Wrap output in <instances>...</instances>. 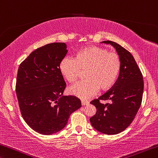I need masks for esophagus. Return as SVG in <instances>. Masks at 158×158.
<instances>
[{"instance_id": "obj_1", "label": "esophagus", "mask_w": 158, "mask_h": 158, "mask_svg": "<svg viewBox=\"0 0 158 158\" xmlns=\"http://www.w3.org/2000/svg\"><path fill=\"white\" fill-rule=\"evenodd\" d=\"M81 104L82 106H85V105H87V104H89V102L87 101H84V100H82L81 101Z\"/></svg>"}]
</instances>
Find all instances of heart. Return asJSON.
I'll list each match as a JSON object with an SVG mask.
<instances>
[{
	"label": "heart",
	"instance_id": "obj_1",
	"mask_svg": "<svg viewBox=\"0 0 158 158\" xmlns=\"http://www.w3.org/2000/svg\"><path fill=\"white\" fill-rule=\"evenodd\" d=\"M121 60L118 54L106 48L89 46L77 53L76 59L65 58L60 63V71L69 82H75L85 71L86 80L71 86L69 93L82 99L90 98L100 91L108 90L118 78Z\"/></svg>",
	"mask_w": 158,
	"mask_h": 158
}]
</instances>
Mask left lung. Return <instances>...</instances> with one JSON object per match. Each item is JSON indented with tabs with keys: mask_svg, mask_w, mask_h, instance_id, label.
<instances>
[{
	"mask_svg": "<svg viewBox=\"0 0 158 158\" xmlns=\"http://www.w3.org/2000/svg\"><path fill=\"white\" fill-rule=\"evenodd\" d=\"M101 43L111 44L121 60L119 75L114 85L98 99L90 102L96 107V114L89 118L98 131L114 135L124 131L134 119L141 104L143 78L134 58L129 52L111 41ZM99 100H107L102 104Z\"/></svg>",
	"mask_w": 158,
	"mask_h": 158,
	"instance_id": "obj_1",
	"label": "left lung"
}]
</instances>
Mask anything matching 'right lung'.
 <instances>
[{"instance_id": "add662e5", "label": "right lung", "mask_w": 158, "mask_h": 158, "mask_svg": "<svg viewBox=\"0 0 158 158\" xmlns=\"http://www.w3.org/2000/svg\"><path fill=\"white\" fill-rule=\"evenodd\" d=\"M67 52L65 43L48 44L31 52L19 66L15 91L22 116L40 134L61 131L81 106L76 97L62 96L65 82L59 65Z\"/></svg>"}]
</instances>
